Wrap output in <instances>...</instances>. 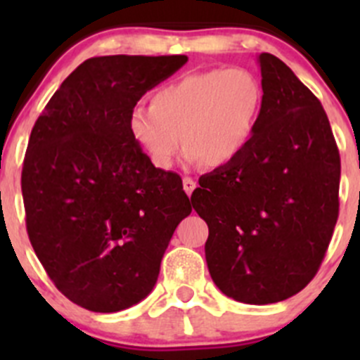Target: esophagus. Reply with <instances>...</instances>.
Wrapping results in <instances>:
<instances>
[{
  "label": "esophagus",
  "instance_id": "obj_1",
  "mask_svg": "<svg viewBox=\"0 0 360 360\" xmlns=\"http://www.w3.org/2000/svg\"><path fill=\"white\" fill-rule=\"evenodd\" d=\"M183 188H184V191H186L188 197H191L193 190H195V188H197V183H195V179H191V177H184V179H183Z\"/></svg>",
  "mask_w": 360,
  "mask_h": 360
}]
</instances>
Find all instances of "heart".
<instances>
[{
    "label": "heart",
    "instance_id": "obj_1",
    "mask_svg": "<svg viewBox=\"0 0 360 360\" xmlns=\"http://www.w3.org/2000/svg\"><path fill=\"white\" fill-rule=\"evenodd\" d=\"M261 108L263 89L252 72L210 69L160 86L151 96V110L134 108L127 127L158 169H170L183 144L186 162L224 167L249 148Z\"/></svg>",
    "mask_w": 360,
    "mask_h": 360
}]
</instances>
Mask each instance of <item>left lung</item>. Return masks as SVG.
Listing matches in <instances>:
<instances>
[{"instance_id":"obj_1","label":"left lung","mask_w":360,"mask_h":360,"mask_svg":"<svg viewBox=\"0 0 360 360\" xmlns=\"http://www.w3.org/2000/svg\"><path fill=\"white\" fill-rule=\"evenodd\" d=\"M263 108L245 153L191 195L209 226L205 259L221 292L284 301L317 274L338 219L340 153L321 101L271 53H259Z\"/></svg>"}]
</instances>
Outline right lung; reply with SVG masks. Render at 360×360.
Returning <instances> with one entry per match:
<instances>
[{"label": "right lung", "mask_w": 360, "mask_h": 360, "mask_svg": "<svg viewBox=\"0 0 360 360\" xmlns=\"http://www.w3.org/2000/svg\"><path fill=\"white\" fill-rule=\"evenodd\" d=\"M186 56H106L79 64L32 127L22 169L29 240L72 303L120 311L153 291L191 203L129 134L137 101Z\"/></svg>", "instance_id": "right-lung-1"}]
</instances>
